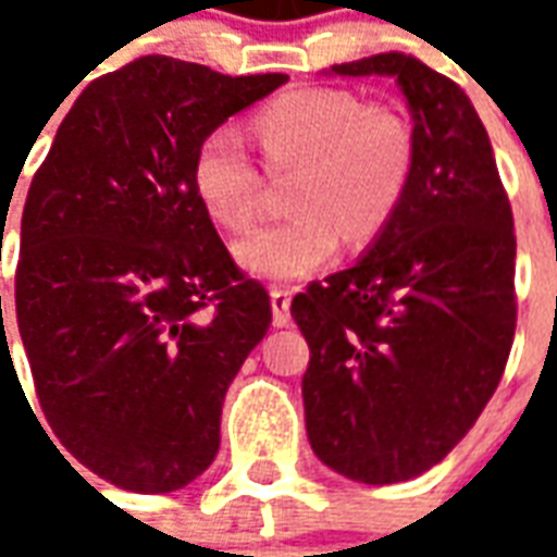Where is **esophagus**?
Returning <instances> with one entry per match:
<instances>
[{
	"mask_svg": "<svg viewBox=\"0 0 557 557\" xmlns=\"http://www.w3.org/2000/svg\"><path fill=\"white\" fill-rule=\"evenodd\" d=\"M289 304L292 289H286V286H274V289H271V310H274V325L277 327H286L292 322Z\"/></svg>",
	"mask_w": 557,
	"mask_h": 557,
	"instance_id": "obj_1",
	"label": "esophagus"
}]
</instances>
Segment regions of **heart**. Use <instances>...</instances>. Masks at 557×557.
<instances>
[{
  "label": "heart",
  "instance_id": "heart-1",
  "mask_svg": "<svg viewBox=\"0 0 557 557\" xmlns=\"http://www.w3.org/2000/svg\"><path fill=\"white\" fill-rule=\"evenodd\" d=\"M256 137L274 175L298 172V214L265 223L238 244L247 271L295 280L337 256L343 238L373 242L391 226L418 166L411 119L337 86L283 91L256 113ZM190 187L208 218L244 232L259 214L265 175L232 127L211 131L194 151Z\"/></svg>",
  "mask_w": 557,
  "mask_h": 557
}]
</instances>
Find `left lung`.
<instances>
[{
  "label": "left lung",
  "mask_w": 557,
  "mask_h": 557,
  "mask_svg": "<svg viewBox=\"0 0 557 557\" xmlns=\"http://www.w3.org/2000/svg\"><path fill=\"white\" fill-rule=\"evenodd\" d=\"M334 71L397 79L418 134L409 194L373 250L292 298L310 346L307 438L337 474L382 486L442 462L502 382L516 334L513 211L454 79L403 53Z\"/></svg>",
  "instance_id": "8db88e82"
}]
</instances>
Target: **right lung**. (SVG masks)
Wrapping results in <instances>:
<instances>
[{
    "instance_id": "right-lung-1",
    "label": "right lung",
    "mask_w": 557,
    "mask_h": 557,
    "mask_svg": "<svg viewBox=\"0 0 557 557\" xmlns=\"http://www.w3.org/2000/svg\"><path fill=\"white\" fill-rule=\"evenodd\" d=\"M286 79L143 55L79 91L32 178L14 310L35 394L67 454L122 490H182L214 462L226 387L271 325L190 163Z\"/></svg>"
}]
</instances>
